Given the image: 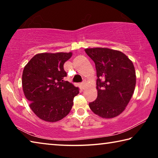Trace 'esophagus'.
Instances as JSON below:
<instances>
[{
	"label": "esophagus",
	"instance_id": "34e87169",
	"mask_svg": "<svg viewBox=\"0 0 158 158\" xmlns=\"http://www.w3.org/2000/svg\"><path fill=\"white\" fill-rule=\"evenodd\" d=\"M81 85L82 89H84V88H85V81H84L83 82H81Z\"/></svg>",
	"mask_w": 158,
	"mask_h": 158
}]
</instances>
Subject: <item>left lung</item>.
I'll return each instance as SVG.
<instances>
[{
	"label": "left lung",
	"instance_id": "1",
	"mask_svg": "<svg viewBox=\"0 0 158 158\" xmlns=\"http://www.w3.org/2000/svg\"><path fill=\"white\" fill-rule=\"evenodd\" d=\"M97 72L98 97L89 103L93 113L111 118L125 110L136 85L135 67L126 55L108 48L85 49Z\"/></svg>",
	"mask_w": 158,
	"mask_h": 158
}]
</instances>
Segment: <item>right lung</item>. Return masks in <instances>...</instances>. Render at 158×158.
Masks as SVG:
<instances>
[{
	"mask_svg": "<svg viewBox=\"0 0 158 158\" xmlns=\"http://www.w3.org/2000/svg\"><path fill=\"white\" fill-rule=\"evenodd\" d=\"M73 53H42L36 54L24 67L23 90L31 109L47 122L63 119L70 111L78 87L67 81L63 65Z\"/></svg>",
	"mask_w": 158,
	"mask_h": 158,
	"instance_id": "obj_1",
	"label": "right lung"
}]
</instances>
